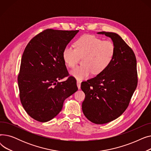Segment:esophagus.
<instances>
[{"label": "esophagus", "mask_w": 151, "mask_h": 151, "mask_svg": "<svg viewBox=\"0 0 151 151\" xmlns=\"http://www.w3.org/2000/svg\"><path fill=\"white\" fill-rule=\"evenodd\" d=\"M77 86H78V88L80 89L81 88V81H80V80H77Z\"/></svg>", "instance_id": "obj_1"}]
</instances>
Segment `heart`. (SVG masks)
I'll use <instances>...</instances> for the list:
<instances>
[{"instance_id": "1", "label": "heart", "mask_w": 151, "mask_h": 151, "mask_svg": "<svg viewBox=\"0 0 151 151\" xmlns=\"http://www.w3.org/2000/svg\"><path fill=\"white\" fill-rule=\"evenodd\" d=\"M75 48L66 46L62 58L70 68L74 67L82 59V64L70 71V75L77 80L88 78L92 73L98 75L104 71L113 62L116 46L111 41H103L93 35H85L77 39Z\"/></svg>"}]
</instances>
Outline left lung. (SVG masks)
<instances>
[{
  "instance_id": "obj_1",
  "label": "left lung",
  "mask_w": 151,
  "mask_h": 151,
  "mask_svg": "<svg viewBox=\"0 0 151 151\" xmlns=\"http://www.w3.org/2000/svg\"><path fill=\"white\" fill-rule=\"evenodd\" d=\"M97 34L111 38L116 54L104 71L81 83L85 93L82 110L91 122L104 124L119 117L128 107L138 83L137 59L133 50L118 34Z\"/></svg>"
}]
</instances>
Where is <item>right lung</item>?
I'll return each mask as SVG.
<instances>
[{
  "label": "right lung",
  "mask_w": 151,
  "mask_h": 151,
  "mask_svg": "<svg viewBox=\"0 0 151 151\" xmlns=\"http://www.w3.org/2000/svg\"><path fill=\"white\" fill-rule=\"evenodd\" d=\"M79 30L46 29L35 36L24 51L18 77L19 97L34 119L47 122L62 109L64 100L78 91L62 58L64 47Z\"/></svg>",
  "instance_id": "add662e5"
}]
</instances>
